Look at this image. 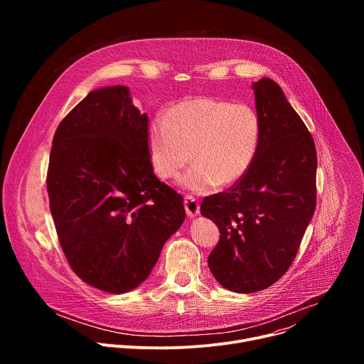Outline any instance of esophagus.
Returning a JSON list of instances; mask_svg holds the SVG:
<instances>
[{
    "instance_id": "34e87169",
    "label": "esophagus",
    "mask_w": 364,
    "mask_h": 364,
    "mask_svg": "<svg viewBox=\"0 0 364 364\" xmlns=\"http://www.w3.org/2000/svg\"><path fill=\"white\" fill-rule=\"evenodd\" d=\"M184 207H186V213H187L188 218H194L200 213L198 200L193 196H186L184 197Z\"/></svg>"
}]
</instances>
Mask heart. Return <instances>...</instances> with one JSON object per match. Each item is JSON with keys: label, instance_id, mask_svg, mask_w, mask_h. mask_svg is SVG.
Wrapping results in <instances>:
<instances>
[{"label": "heart", "instance_id": "obj_1", "mask_svg": "<svg viewBox=\"0 0 364 364\" xmlns=\"http://www.w3.org/2000/svg\"><path fill=\"white\" fill-rule=\"evenodd\" d=\"M261 142V119L246 103L198 96L184 99L155 118L148 131L154 173L163 180L193 166L178 184L197 194L239 181L250 168Z\"/></svg>", "mask_w": 364, "mask_h": 364}]
</instances>
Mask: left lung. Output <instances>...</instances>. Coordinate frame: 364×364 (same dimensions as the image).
Instances as JSON below:
<instances>
[{
    "label": "left lung",
    "instance_id": "left-lung-1",
    "mask_svg": "<svg viewBox=\"0 0 364 364\" xmlns=\"http://www.w3.org/2000/svg\"><path fill=\"white\" fill-rule=\"evenodd\" d=\"M252 87L261 119L256 157L239 181L200 207L220 232L207 264L223 288L239 294L262 291L288 271L317 198L313 136L277 82L262 77Z\"/></svg>",
    "mask_w": 364,
    "mask_h": 364
}]
</instances>
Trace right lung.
<instances>
[{"label":"right lung","instance_id":"1","mask_svg":"<svg viewBox=\"0 0 364 364\" xmlns=\"http://www.w3.org/2000/svg\"><path fill=\"white\" fill-rule=\"evenodd\" d=\"M47 193L73 272L111 294L142 284L186 219L183 197L152 171L148 115L127 86L89 92L60 122Z\"/></svg>","mask_w":364,"mask_h":364}]
</instances>
